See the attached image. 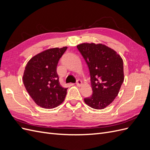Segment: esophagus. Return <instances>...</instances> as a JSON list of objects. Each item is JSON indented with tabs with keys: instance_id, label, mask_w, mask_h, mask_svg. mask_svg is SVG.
Listing matches in <instances>:
<instances>
[{
	"instance_id": "1",
	"label": "esophagus",
	"mask_w": 150,
	"mask_h": 150,
	"mask_svg": "<svg viewBox=\"0 0 150 150\" xmlns=\"http://www.w3.org/2000/svg\"><path fill=\"white\" fill-rule=\"evenodd\" d=\"M82 84H83L82 81L79 80V79L77 80V82H76V85H77V86H79V87H80V86H82Z\"/></svg>"
}]
</instances>
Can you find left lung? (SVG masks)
Instances as JSON below:
<instances>
[{"instance_id": "8db88e82", "label": "left lung", "mask_w": 150, "mask_h": 150, "mask_svg": "<svg viewBox=\"0 0 150 150\" xmlns=\"http://www.w3.org/2000/svg\"><path fill=\"white\" fill-rule=\"evenodd\" d=\"M88 66L92 96L85 103L103 110L115 100L124 81L123 61L115 50L103 44L83 43L77 46Z\"/></svg>"}]
</instances>
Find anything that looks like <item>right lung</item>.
I'll return each mask as SVG.
<instances>
[{"label": "right lung", "mask_w": 150, "mask_h": 150, "mask_svg": "<svg viewBox=\"0 0 150 150\" xmlns=\"http://www.w3.org/2000/svg\"><path fill=\"white\" fill-rule=\"evenodd\" d=\"M67 48L45 50L27 63L22 77L23 83L30 96L40 107L54 108L64 100L67 88L61 86L56 68Z\"/></svg>", "instance_id": "1"}]
</instances>
